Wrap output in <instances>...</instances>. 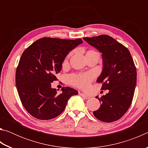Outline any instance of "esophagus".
Returning a JSON list of instances; mask_svg holds the SVG:
<instances>
[{
  "label": "esophagus",
  "mask_w": 148,
  "mask_h": 148,
  "mask_svg": "<svg viewBox=\"0 0 148 148\" xmlns=\"http://www.w3.org/2000/svg\"><path fill=\"white\" fill-rule=\"evenodd\" d=\"M80 95H81V96L85 99H89V97L87 96V95H86V94H84V93H80Z\"/></svg>",
  "instance_id": "34e87169"
}]
</instances>
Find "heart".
<instances>
[{
	"instance_id": "heart-1",
	"label": "heart",
	"mask_w": 148,
	"mask_h": 148,
	"mask_svg": "<svg viewBox=\"0 0 148 148\" xmlns=\"http://www.w3.org/2000/svg\"><path fill=\"white\" fill-rule=\"evenodd\" d=\"M94 51H89L87 52H91ZM93 78V75L92 74H73L69 77V82L73 86L81 87V88H86L88 87Z\"/></svg>"
}]
</instances>
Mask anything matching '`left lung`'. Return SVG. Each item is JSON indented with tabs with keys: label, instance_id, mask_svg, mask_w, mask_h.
<instances>
[{
	"label": "left lung",
	"instance_id": "8db88e82",
	"mask_svg": "<svg viewBox=\"0 0 148 148\" xmlns=\"http://www.w3.org/2000/svg\"><path fill=\"white\" fill-rule=\"evenodd\" d=\"M84 40L102 53L103 66L97 82L102 83L101 89L109 91L99 99L101 104L94 116L104 122L117 121L126 113L133 99L136 84L133 59L126 47L108 35Z\"/></svg>",
	"mask_w": 148,
	"mask_h": 148
}]
</instances>
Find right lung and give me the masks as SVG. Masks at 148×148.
Returning <instances> with one entry per match:
<instances>
[{"label": "right lung", "instance_id": "add662e5", "mask_svg": "<svg viewBox=\"0 0 148 148\" xmlns=\"http://www.w3.org/2000/svg\"><path fill=\"white\" fill-rule=\"evenodd\" d=\"M82 43L80 38L45 37L23 51L17 67L16 84L22 104L35 118H55L63 112L70 98L78 94L76 89L63 87L58 95L51 83L57 79L56 75L69 52Z\"/></svg>", "mask_w": 148, "mask_h": 148}]
</instances>
